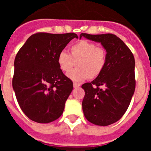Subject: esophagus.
Masks as SVG:
<instances>
[{"label": "esophagus", "mask_w": 151, "mask_h": 151, "mask_svg": "<svg viewBox=\"0 0 151 151\" xmlns=\"http://www.w3.org/2000/svg\"><path fill=\"white\" fill-rule=\"evenodd\" d=\"M79 86H80V84L76 83V82H74V83H73V87L74 88H78Z\"/></svg>", "instance_id": "esophagus-1"}]
</instances>
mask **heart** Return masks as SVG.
Returning a JSON list of instances; mask_svg holds the SVG:
<instances>
[{"mask_svg": "<svg viewBox=\"0 0 151 151\" xmlns=\"http://www.w3.org/2000/svg\"><path fill=\"white\" fill-rule=\"evenodd\" d=\"M57 64L61 71L68 74L73 67L78 68L68 75L74 82L94 79L104 70L107 63V52L91 41L81 40L70 47V54L62 50L57 55Z\"/></svg>", "mask_w": 151, "mask_h": 151, "instance_id": "1", "label": "heart"}]
</instances>
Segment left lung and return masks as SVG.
<instances>
[{"label": "left lung", "instance_id": "1", "mask_svg": "<svg viewBox=\"0 0 151 151\" xmlns=\"http://www.w3.org/2000/svg\"><path fill=\"white\" fill-rule=\"evenodd\" d=\"M82 37L100 42L107 52V63L103 73L82 85L85 92L82 101L84 115L94 125H111L125 114L134 94V56L115 35L82 33Z\"/></svg>", "mask_w": 151, "mask_h": 151}]
</instances>
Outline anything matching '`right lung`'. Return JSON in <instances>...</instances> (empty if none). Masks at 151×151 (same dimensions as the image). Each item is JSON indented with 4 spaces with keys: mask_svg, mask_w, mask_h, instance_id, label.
<instances>
[{
    "mask_svg": "<svg viewBox=\"0 0 151 151\" xmlns=\"http://www.w3.org/2000/svg\"><path fill=\"white\" fill-rule=\"evenodd\" d=\"M75 38H78L75 33H36L17 53L13 88L21 110L31 120L48 123L62 115L73 85L57 58Z\"/></svg>",
    "mask_w": 151,
    "mask_h": 151,
    "instance_id": "add662e5",
    "label": "right lung"
}]
</instances>
